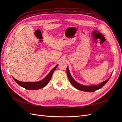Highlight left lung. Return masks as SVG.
Returning <instances> with one entry per match:
<instances>
[{"label":"left lung","mask_w":122,"mask_h":122,"mask_svg":"<svg viewBox=\"0 0 122 122\" xmlns=\"http://www.w3.org/2000/svg\"><path fill=\"white\" fill-rule=\"evenodd\" d=\"M67 74L68 77V79L70 81V82H71V83L72 84V86H74L76 88H77V89H78L79 90L84 91V92H95L96 91L100 89V88H102L106 83V82L108 81V80L110 78V77L109 78H108L107 79L104 81H103V82L101 83L100 84L97 85V86H83V85L80 84L78 83H77V82L75 81L73 79L71 74H70L69 70V68L68 67L67 68Z\"/></svg>","instance_id":"obj_1"}]
</instances>
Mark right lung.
<instances>
[{"mask_svg": "<svg viewBox=\"0 0 122 122\" xmlns=\"http://www.w3.org/2000/svg\"><path fill=\"white\" fill-rule=\"evenodd\" d=\"M57 67V65H56L55 67L51 70L50 72L48 74L45 78L43 79L42 80L38 82H21L20 81L16 79L13 77L14 80L20 86H22V87L25 88V89H27L28 90H39L41 89L44 86H45L51 80V77H52V74L54 71L56 69Z\"/></svg>", "mask_w": 122, "mask_h": 122, "instance_id": "add662e5", "label": "right lung"}]
</instances>
